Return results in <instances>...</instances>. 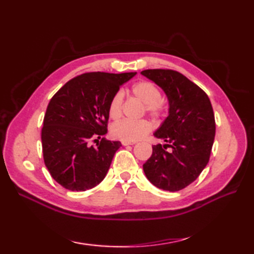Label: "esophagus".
Wrapping results in <instances>:
<instances>
[{"instance_id":"34e87169","label":"esophagus","mask_w":254,"mask_h":254,"mask_svg":"<svg viewBox=\"0 0 254 254\" xmlns=\"http://www.w3.org/2000/svg\"><path fill=\"white\" fill-rule=\"evenodd\" d=\"M121 143H122L123 146H127V145H133V144H135V142H128V141H122Z\"/></svg>"}]
</instances>
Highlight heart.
I'll use <instances>...</instances> for the list:
<instances>
[{
  "mask_svg": "<svg viewBox=\"0 0 254 254\" xmlns=\"http://www.w3.org/2000/svg\"><path fill=\"white\" fill-rule=\"evenodd\" d=\"M131 91L137 99L144 102L145 110L150 116L156 119L164 117L166 107L164 102L160 100V90L155 84L148 82V80H141V82H137L132 86ZM122 100L123 96L120 91L112 96L109 102V108H108L110 118L118 119L121 117ZM150 130H152V124L148 120H145V119H141V120L124 119V120L118 121L113 124L111 132L113 136L120 138L122 141L136 142L145 135H147Z\"/></svg>",
  "mask_w": 254,
  "mask_h": 254,
  "instance_id": "1",
  "label": "heart"
}]
</instances>
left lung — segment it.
I'll use <instances>...</instances> for the list:
<instances>
[{
	"label": "left lung",
	"instance_id": "left-lung-1",
	"mask_svg": "<svg viewBox=\"0 0 254 254\" xmlns=\"http://www.w3.org/2000/svg\"><path fill=\"white\" fill-rule=\"evenodd\" d=\"M141 74L164 90L169 105L168 117L154 133L166 144L154 145L143 170L161 190H182L196 180L209 160L216 128L212 104L197 85L179 72L157 68Z\"/></svg>",
	"mask_w": 254,
	"mask_h": 254
}]
</instances>
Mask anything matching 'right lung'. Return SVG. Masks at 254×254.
<instances>
[{"instance_id":"add662e5","label":"right lung","mask_w":254,"mask_h":254,"mask_svg":"<svg viewBox=\"0 0 254 254\" xmlns=\"http://www.w3.org/2000/svg\"><path fill=\"white\" fill-rule=\"evenodd\" d=\"M136 73H85L58 90L48 105L41 131L45 165L59 185L86 191L106 177L122 145L108 141L109 102ZM101 138L95 147L90 141Z\"/></svg>"}]
</instances>
